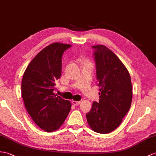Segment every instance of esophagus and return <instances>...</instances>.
Returning a JSON list of instances; mask_svg holds the SVG:
<instances>
[{
	"instance_id": "34e87169",
	"label": "esophagus",
	"mask_w": 156,
	"mask_h": 156,
	"mask_svg": "<svg viewBox=\"0 0 156 156\" xmlns=\"http://www.w3.org/2000/svg\"><path fill=\"white\" fill-rule=\"evenodd\" d=\"M72 103H73L74 105H78L80 104V101H76L73 100V101H72Z\"/></svg>"
}]
</instances>
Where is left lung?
<instances>
[{
    "instance_id": "1",
    "label": "left lung",
    "mask_w": 156,
    "mask_h": 156,
    "mask_svg": "<svg viewBox=\"0 0 156 156\" xmlns=\"http://www.w3.org/2000/svg\"><path fill=\"white\" fill-rule=\"evenodd\" d=\"M92 47L100 99L99 103L93 102L86 119L91 130L107 134L121 125L129 111L133 86L129 71L112 51L103 45Z\"/></svg>"
}]
</instances>
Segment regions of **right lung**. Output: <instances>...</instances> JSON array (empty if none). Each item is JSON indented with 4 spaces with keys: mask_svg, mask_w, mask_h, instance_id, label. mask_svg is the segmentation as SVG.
<instances>
[{
    "mask_svg": "<svg viewBox=\"0 0 156 156\" xmlns=\"http://www.w3.org/2000/svg\"><path fill=\"white\" fill-rule=\"evenodd\" d=\"M70 47L51 43L32 59L23 75L22 95L26 109L35 123L49 133L61 127L71 109L70 101L53 92L61 75L62 55Z\"/></svg>",
    "mask_w": 156,
    "mask_h": 156,
    "instance_id": "right-lung-1",
    "label": "right lung"
}]
</instances>
